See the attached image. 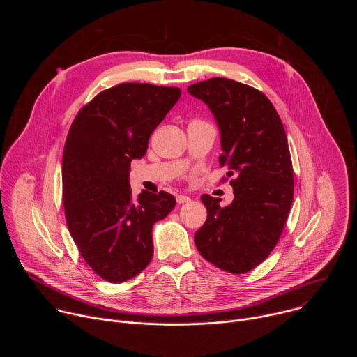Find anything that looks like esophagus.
Masks as SVG:
<instances>
[{
  "instance_id": "obj_1",
  "label": "esophagus",
  "mask_w": 357,
  "mask_h": 357,
  "mask_svg": "<svg viewBox=\"0 0 357 357\" xmlns=\"http://www.w3.org/2000/svg\"><path fill=\"white\" fill-rule=\"evenodd\" d=\"M189 200H190V197L186 196V195H178V196H176V202H178V203H186V202H189Z\"/></svg>"
}]
</instances>
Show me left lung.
<instances>
[{"label": "left lung", "mask_w": 357, "mask_h": 357, "mask_svg": "<svg viewBox=\"0 0 357 357\" xmlns=\"http://www.w3.org/2000/svg\"><path fill=\"white\" fill-rule=\"evenodd\" d=\"M211 109L219 131L220 165L229 168L234 199L202 195L208 219L196 233L202 257L220 270L243 274L274 250L294 199V172L284 126L257 89L213 77L188 87Z\"/></svg>", "instance_id": "left-lung-1"}]
</instances>
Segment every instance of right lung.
<instances>
[{
    "label": "right lung",
    "instance_id": "1",
    "mask_svg": "<svg viewBox=\"0 0 357 357\" xmlns=\"http://www.w3.org/2000/svg\"><path fill=\"white\" fill-rule=\"evenodd\" d=\"M181 97L178 87L121 83L97 94L76 116L63 149L66 223L84 261L119 284L139 274L154 254L152 226L175 197L142 190L132 197L130 164Z\"/></svg>",
    "mask_w": 357,
    "mask_h": 357
}]
</instances>
